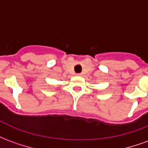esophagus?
I'll use <instances>...</instances> for the list:
<instances>
[{
  "instance_id": "34e87169",
  "label": "esophagus",
  "mask_w": 148,
  "mask_h": 148,
  "mask_svg": "<svg viewBox=\"0 0 148 148\" xmlns=\"http://www.w3.org/2000/svg\"><path fill=\"white\" fill-rule=\"evenodd\" d=\"M77 76H82V74L81 73H78V74H77Z\"/></svg>"
}]
</instances>
